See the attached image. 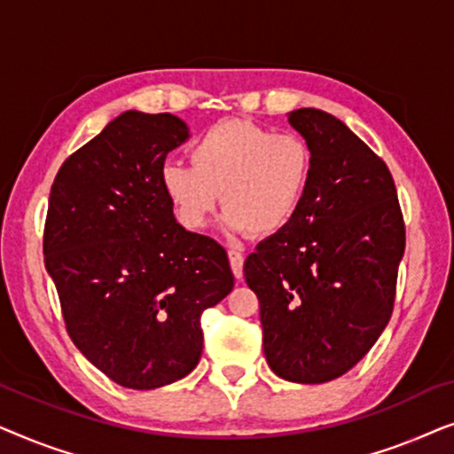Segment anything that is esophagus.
<instances>
[{
  "instance_id": "1",
  "label": "esophagus",
  "mask_w": 454,
  "mask_h": 454,
  "mask_svg": "<svg viewBox=\"0 0 454 454\" xmlns=\"http://www.w3.org/2000/svg\"><path fill=\"white\" fill-rule=\"evenodd\" d=\"M227 256H229V264H231L235 278L244 277V256H241L238 250H229Z\"/></svg>"
}]
</instances>
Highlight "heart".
Listing matches in <instances>:
<instances>
[{"instance_id":"obj_1","label":"heart","mask_w":454,"mask_h":454,"mask_svg":"<svg viewBox=\"0 0 454 454\" xmlns=\"http://www.w3.org/2000/svg\"><path fill=\"white\" fill-rule=\"evenodd\" d=\"M192 165L169 160L159 182L184 227H207L221 194L227 229L256 238L294 221L312 176V153L297 134L244 120L208 128L190 148Z\"/></svg>"}]
</instances>
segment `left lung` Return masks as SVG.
<instances>
[{"label": "left lung", "mask_w": 454, "mask_h": 454, "mask_svg": "<svg viewBox=\"0 0 454 454\" xmlns=\"http://www.w3.org/2000/svg\"><path fill=\"white\" fill-rule=\"evenodd\" d=\"M312 153L301 207L246 258L258 295L266 362L278 378L322 384L343 376L387 328L405 225L380 157L326 111L287 114Z\"/></svg>", "instance_id": "left-lung-1"}]
</instances>
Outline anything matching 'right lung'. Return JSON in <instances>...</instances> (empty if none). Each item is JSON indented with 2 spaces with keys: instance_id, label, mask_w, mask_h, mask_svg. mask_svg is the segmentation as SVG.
Instances as JSON below:
<instances>
[{
  "instance_id": "add662e5",
  "label": "right lung",
  "mask_w": 454,
  "mask_h": 454,
  "mask_svg": "<svg viewBox=\"0 0 454 454\" xmlns=\"http://www.w3.org/2000/svg\"><path fill=\"white\" fill-rule=\"evenodd\" d=\"M190 129L123 111L61 165L45 223V269L74 345L111 380L151 390L202 356L200 316L233 289L227 252L179 225L159 182Z\"/></svg>"
}]
</instances>
